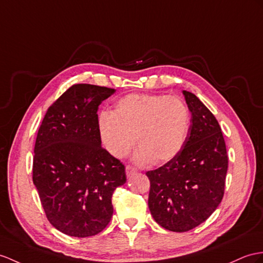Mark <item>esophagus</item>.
I'll list each match as a JSON object with an SVG mask.
<instances>
[{
  "label": "esophagus",
  "instance_id": "obj_1",
  "mask_svg": "<svg viewBox=\"0 0 263 263\" xmlns=\"http://www.w3.org/2000/svg\"><path fill=\"white\" fill-rule=\"evenodd\" d=\"M136 172H137V170L135 167H133V166H130V165L126 166V175H127V177L133 176Z\"/></svg>",
  "mask_w": 263,
  "mask_h": 263
}]
</instances>
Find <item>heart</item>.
I'll return each instance as SVG.
<instances>
[{"label": "heart", "mask_w": 263, "mask_h": 263, "mask_svg": "<svg viewBox=\"0 0 263 263\" xmlns=\"http://www.w3.org/2000/svg\"><path fill=\"white\" fill-rule=\"evenodd\" d=\"M98 125L101 142L112 156L125 157L136 142L138 164H164L184 147L191 115L177 97L130 93L117 101L112 114H101Z\"/></svg>", "instance_id": "heart-1"}]
</instances>
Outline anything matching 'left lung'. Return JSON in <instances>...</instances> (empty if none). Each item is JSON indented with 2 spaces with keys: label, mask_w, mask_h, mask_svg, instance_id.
<instances>
[{
  "label": "left lung",
  "mask_w": 263,
  "mask_h": 263,
  "mask_svg": "<svg viewBox=\"0 0 263 263\" xmlns=\"http://www.w3.org/2000/svg\"><path fill=\"white\" fill-rule=\"evenodd\" d=\"M191 126L185 145L162 167L146 173L148 208L159 226L186 232L205 221L222 201L228 155L221 127L194 93L183 90Z\"/></svg>",
  "instance_id": "1"
}]
</instances>
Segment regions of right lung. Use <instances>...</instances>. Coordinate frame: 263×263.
Masks as SVG:
<instances>
[{"mask_svg":"<svg viewBox=\"0 0 263 263\" xmlns=\"http://www.w3.org/2000/svg\"><path fill=\"white\" fill-rule=\"evenodd\" d=\"M115 89L79 83L51 106L37 132L33 184L49 222L76 238L98 234L110 222L114 191L125 166L101 147L98 107Z\"/></svg>","mask_w":263,"mask_h":263,"instance_id":"1","label":"right lung"}]
</instances>
